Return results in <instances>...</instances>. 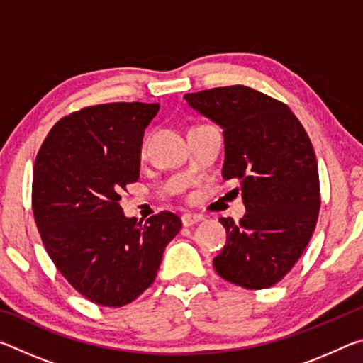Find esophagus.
I'll use <instances>...</instances> for the list:
<instances>
[{"instance_id": "obj_1", "label": "esophagus", "mask_w": 363, "mask_h": 363, "mask_svg": "<svg viewBox=\"0 0 363 363\" xmlns=\"http://www.w3.org/2000/svg\"><path fill=\"white\" fill-rule=\"evenodd\" d=\"M205 218L201 216V214H194V213H186L182 216V224L186 225V227H190V225H194V224H196V223H200V220H203Z\"/></svg>"}]
</instances>
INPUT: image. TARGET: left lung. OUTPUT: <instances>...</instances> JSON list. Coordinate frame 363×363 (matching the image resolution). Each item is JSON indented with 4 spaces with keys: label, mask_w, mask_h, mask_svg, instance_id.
Segmentation results:
<instances>
[{
    "label": "left lung",
    "mask_w": 363,
    "mask_h": 363,
    "mask_svg": "<svg viewBox=\"0 0 363 363\" xmlns=\"http://www.w3.org/2000/svg\"><path fill=\"white\" fill-rule=\"evenodd\" d=\"M223 128L225 181H238L247 213L220 218L227 242L213 264L219 277L264 290L290 272L314 233L320 184L311 139L290 107L248 86L186 94Z\"/></svg>",
    "instance_id": "1"
}]
</instances>
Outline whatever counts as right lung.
<instances>
[{"label":"right lung","mask_w":363,"mask_h":363,"mask_svg":"<svg viewBox=\"0 0 363 363\" xmlns=\"http://www.w3.org/2000/svg\"><path fill=\"white\" fill-rule=\"evenodd\" d=\"M158 104L112 102L59 120L35 160L32 206L49 257L86 299L130 304L157 277L181 230L174 213L126 218L121 190L139 179L140 145Z\"/></svg>","instance_id":"obj_1"}]
</instances>
